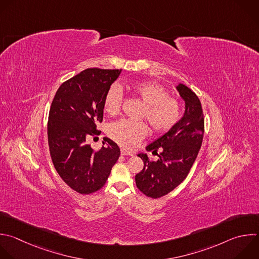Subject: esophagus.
<instances>
[{"label": "esophagus", "mask_w": 259, "mask_h": 259, "mask_svg": "<svg viewBox=\"0 0 259 259\" xmlns=\"http://www.w3.org/2000/svg\"><path fill=\"white\" fill-rule=\"evenodd\" d=\"M121 153H122L123 155H130V156H133V152H132V151H129V150H127V149H125V148H122V149H121Z\"/></svg>", "instance_id": "34e87169"}]
</instances>
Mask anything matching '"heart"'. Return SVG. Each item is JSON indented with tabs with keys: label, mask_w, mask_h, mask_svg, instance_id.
Segmentation results:
<instances>
[{
	"label": "heart",
	"mask_w": 259,
	"mask_h": 259,
	"mask_svg": "<svg viewBox=\"0 0 259 259\" xmlns=\"http://www.w3.org/2000/svg\"><path fill=\"white\" fill-rule=\"evenodd\" d=\"M128 90L143 104L141 118H146L152 130L165 132L180 118V105L177 100L168 97L163 86L150 81H136L129 84ZM123 104V93L119 86L112 85L104 99V111L115 116L120 113ZM147 125L142 121L122 119L108 126V135L120 145L133 148L147 134Z\"/></svg>",
	"instance_id": "obj_1"
}]
</instances>
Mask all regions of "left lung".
<instances>
[{
	"instance_id": "obj_1",
	"label": "left lung",
	"mask_w": 259,
	"mask_h": 259,
	"mask_svg": "<svg viewBox=\"0 0 259 259\" xmlns=\"http://www.w3.org/2000/svg\"><path fill=\"white\" fill-rule=\"evenodd\" d=\"M177 91L185 102L184 116L165 134L146 146V150L157 154L158 159L150 161L146 153L138 154L144 166L135 176L136 186L151 198L169 193L185 180L203 139L204 119L198 97L181 83Z\"/></svg>"
}]
</instances>
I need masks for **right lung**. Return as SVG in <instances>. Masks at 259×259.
I'll return each mask as SVG.
<instances>
[{
  "label": "right lung",
  "instance_id": "add662e5",
  "mask_svg": "<svg viewBox=\"0 0 259 259\" xmlns=\"http://www.w3.org/2000/svg\"><path fill=\"white\" fill-rule=\"evenodd\" d=\"M122 70L86 69L62 83L53 100L48 140L54 166L62 180L80 194L100 190L107 182L120 148L105 137L95 151L88 139L101 134L104 99Z\"/></svg>",
  "mask_w": 259,
  "mask_h": 259
}]
</instances>
